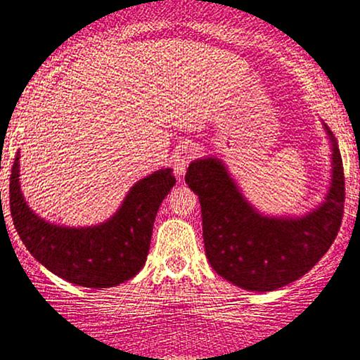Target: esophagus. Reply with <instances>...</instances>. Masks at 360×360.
Returning <instances> with one entry per match:
<instances>
[{
    "mask_svg": "<svg viewBox=\"0 0 360 360\" xmlns=\"http://www.w3.org/2000/svg\"><path fill=\"white\" fill-rule=\"evenodd\" d=\"M195 155V148L191 145V143H184V145H179L176 148L174 155H172V167H174L176 176L179 177V181L183 179L186 174V169H188L191 160H193Z\"/></svg>",
    "mask_w": 360,
    "mask_h": 360,
    "instance_id": "obj_1",
    "label": "esophagus"
}]
</instances>
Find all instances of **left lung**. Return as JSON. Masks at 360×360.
<instances>
[{
  "label": "left lung",
  "instance_id": "left-lung-1",
  "mask_svg": "<svg viewBox=\"0 0 360 360\" xmlns=\"http://www.w3.org/2000/svg\"><path fill=\"white\" fill-rule=\"evenodd\" d=\"M330 143V183L324 200L303 215H266L248 202L225 162L198 158L186 184L199 195L205 255L215 273L247 291H273L306 275L336 238L344 210V171Z\"/></svg>",
  "mask_w": 360,
  "mask_h": 360
}]
</instances>
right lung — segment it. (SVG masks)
Instances as JSON below:
<instances>
[{
  "instance_id": "obj_1",
  "label": "right lung",
  "mask_w": 360,
  "mask_h": 360,
  "mask_svg": "<svg viewBox=\"0 0 360 360\" xmlns=\"http://www.w3.org/2000/svg\"><path fill=\"white\" fill-rule=\"evenodd\" d=\"M176 184L162 167L131 186L112 217L89 227H69L42 219L27 205L19 184V151L9 183V205L18 236L41 265L69 283L112 288L145 265L158 209Z\"/></svg>"
}]
</instances>
